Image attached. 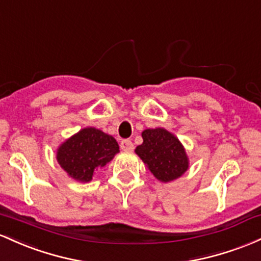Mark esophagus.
Here are the masks:
<instances>
[{"label": "esophagus", "instance_id": "esophagus-1", "mask_svg": "<svg viewBox=\"0 0 261 261\" xmlns=\"http://www.w3.org/2000/svg\"><path fill=\"white\" fill-rule=\"evenodd\" d=\"M121 149H122V150H125V151H130V150H133V149H134V145L129 139H124V140H122V142H121Z\"/></svg>", "mask_w": 261, "mask_h": 261}]
</instances>
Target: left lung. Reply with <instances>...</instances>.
Here are the masks:
<instances>
[{
    "label": "left lung",
    "instance_id": "8db88e82",
    "mask_svg": "<svg viewBox=\"0 0 261 261\" xmlns=\"http://www.w3.org/2000/svg\"><path fill=\"white\" fill-rule=\"evenodd\" d=\"M142 137L143 144L137 146L136 153L158 180L169 182L186 171L189 160L176 137L163 128L145 129Z\"/></svg>",
    "mask_w": 261,
    "mask_h": 261
}]
</instances>
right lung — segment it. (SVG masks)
Wrapping results in <instances>:
<instances>
[{
  "mask_svg": "<svg viewBox=\"0 0 261 261\" xmlns=\"http://www.w3.org/2000/svg\"><path fill=\"white\" fill-rule=\"evenodd\" d=\"M118 151L113 137L96 128H85L60 145L57 159L72 178L90 181L96 170L103 168Z\"/></svg>",
  "mask_w": 261,
  "mask_h": 261,
  "instance_id": "obj_1",
  "label": "right lung"
}]
</instances>
